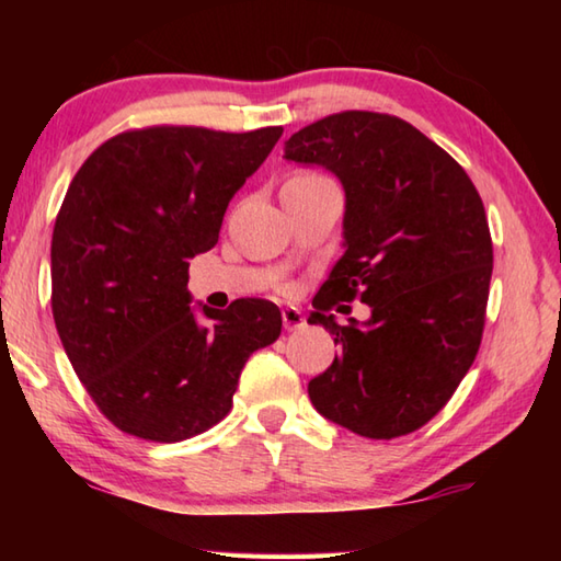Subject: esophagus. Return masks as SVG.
I'll list each match as a JSON object with an SVG mask.
<instances>
[{
	"instance_id": "1",
	"label": "esophagus",
	"mask_w": 561,
	"mask_h": 561,
	"mask_svg": "<svg viewBox=\"0 0 561 561\" xmlns=\"http://www.w3.org/2000/svg\"><path fill=\"white\" fill-rule=\"evenodd\" d=\"M282 321H284V329H287V331H299V329L307 327V319H304L301 311L294 309V307L282 309Z\"/></svg>"
}]
</instances>
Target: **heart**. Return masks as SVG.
Returning a JSON list of instances; mask_svg holds the SVG:
<instances>
[{
  "label": "heart",
  "mask_w": 561,
  "mask_h": 561,
  "mask_svg": "<svg viewBox=\"0 0 561 561\" xmlns=\"http://www.w3.org/2000/svg\"><path fill=\"white\" fill-rule=\"evenodd\" d=\"M324 185H334L327 175L317 173V170H297L287 178L282 193H311V190H319Z\"/></svg>",
  "instance_id": "obj_1"
}]
</instances>
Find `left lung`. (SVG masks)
Listing matches in <instances>:
<instances>
[{
	"mask_svg": "<svg viewBox=\"0 0 561 561\" xmlns=\"http://www.w3.org/2000/svg\"><path fill=\"white\" fill-rule=\"evenodd\" d=\"M284 158L324 165L346 193V252L309 317L341 354L309 381L311 403L364 438L413 433L478 356L492 277L485 205L458 160L388 113L321 118L294 133ZM354 298L373 319L336 325L328 311Z\"/></svg>",
	"mask_w": 561,
	"mask_h": 561,
	"instance_id": "1",
	"label": "left lung"
}]
</instances>
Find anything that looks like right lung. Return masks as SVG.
<instances>
[{
    "instance_id": "obj_1",
    "label": "right lung",
    "mask_w": 561,
    "mask_h": 561,
    "mask_svg": "<svg viewBox=\"0 0 561 561\" xmlns=\"http://www.w3.org/2000/svg\"><path fill=\"white\" fill-rule=\"evenodd\" d=\"M282 126L118 133L73 175L51 237V311L76 376L118 431L153 443L201 435L230 413L254 351L282 334L277 304L190 309L187 267L213 250L232 195Z\"/></svg>"
}]
</instances>
